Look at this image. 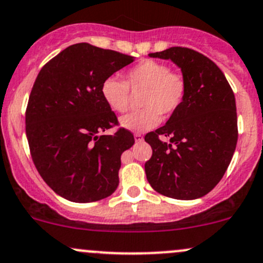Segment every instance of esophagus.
Returning <instances> with one entry per match:
<instances>
[{"instance_id":"obj_1","label":"esophagus","mask_w":263,"mask_h":263,"mask_svg":"<svg viewBox=\"0 0 263 263\" xmlns=\"http://www.w3.org/2000/svg\"><path fill=\"white\" fill-rule=\"evenodd\" d=\"M135 141H136V142H141V141L143 140V137H142V135L141 134H135Z\"/></svg>"}]
</instances>
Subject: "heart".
Listing matches in <instances>:
<instances>
[{
    "label": "heart",
    "mask_w": 263,
    "mask_h": 263,
    "mask_svg": "<svg viewBox=\"0 0 263 263\" xmlns=\"http://www.w3.org/2000/svg\"><path fill=\"white\" fill-rule=\"evenodd\" d=\"M129 87L145 89L141 111L120 118V125L132 132H142L160 123L161 115L170 117L182 105L187 85L184 77L170 70L166 63L146 60L127 72V81L109 76L101 85V95L112 109L126 112L129 107Z\"/></svg>",
    "instance_id": "heart-1"
}]
</instances>
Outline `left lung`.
<instances>
[{"instance_id":"8db88e82","label":"left lung","mask_w":263,"mask_h":263,"mask_svg":"<svg viewBox=\"0 0 263 263\" xmlns=\"http://www.w3.org/2000/svg\"><path fill=\"white\" fill-rule=\"evenodd\" d=\"M148 56L171 60L182 72L187 89L182 105L164 126L145 136L152 147V157L145 163L147 181L167 197L196 200L215 189L235 154V95L216 63L200 52L171 47ZM160 136L170 142L162 143Z\"/></svg>"}]
</instances>
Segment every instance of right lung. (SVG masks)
I'll return each instance as SVG.
<instances>
[{"mask_svg":"<svg viewBox=\"0 0 263 263\" xmlns=\"http://www.w3.org/2000/svg\"><path fill=\"white\" fill-rule=\"evenodd\" d=\"M135 57L76 43L40 71L26 109V136L37 171L57 195L87 203L116 191L121 155L135 143L101 95L103 80Z\"/></svg>","mask_w":263,"mask_h":263,"instance_id":"1","label":"right lung"}]
</instances>
